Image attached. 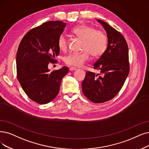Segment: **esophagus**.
Listing matches in <instances>:
<instances>
[{
  "instance_id": "esophagus-1",
  "label": "esophagus",
  "mask_w": 149,
  "mask_h": 149,
  "mask_svg": "<svg viewBox=\"0 0 149 149\" xmlns=\"http://www.w3.org/2000/svg\"><path fill=\"white\" fill-rule=\"evenodd\" d=\"M70 71H74V70H77V68H75V67H71L70 68Z\"/></svg>"
}]
</instances>
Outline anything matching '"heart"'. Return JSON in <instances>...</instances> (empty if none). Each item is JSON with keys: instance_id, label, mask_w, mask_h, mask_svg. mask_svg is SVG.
Instances as JSON below:
<instances>
[{"instance_id": "1", "label": "heart", "mask_w": 149, "mask_h": 149, "mask_svg": "<svg viewBox=\"0 0 149 149\" xmlns=\"http://www.w3.org/2000/svg\"><path fill=\"white\" fill-rule=\"evenodd\" d=\"M76 37L83 41L81 52H71L64 58L65 63L73 67H81L87 62L91 55L93 57L104 54L108 46V38L106 34L95 27L87 25H80L71 31ZM58 49L66 51L68 47V41L64 34L59 36L57 41Z\"/></svg>"}]
</instances>
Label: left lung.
I'll return each mask as SVG.
<instances>
[{"mask_svg":"<svg viewBox=\"0 0 149 149\" xmlns=\"http://www.w3.org/2000/svg\"><path fill=\"white\" fill-rule=\"evenodd\" d=\"M108 36V46L93 64L100 71L96 74L87 71L82 82V92L91 102L102 103L119 92L130 71L128 47L123 35L106 22L97 19Z\"/></svg>","mask_w":149,"mask_h":149,"instance_id":"left-lung-1","label":"left lung"}]
</instances>
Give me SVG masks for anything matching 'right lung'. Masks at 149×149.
<instances>
[{
	"label": "right lung",
	"instance_id": "right-lung-1",
	"mask_svg": "<svg viewBox=\"0 0 149 149\" xmlns=\"http://www.w3.org/2000/svg\"><path fill=\"white\" fill-rule=\"evenodd\" d=\"M66 23L46 22L29 31L20 42L16 54L17 78L23 91L33 102L46 104L58 93L61 81L68 72L67 67L49 72L48 64L56 63L59 54V36Z\"/></svg>",
	"mask_w": 149,
	"mask_h": 149
}]
</instances>
